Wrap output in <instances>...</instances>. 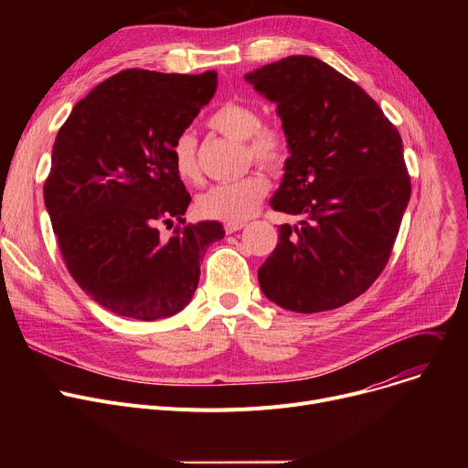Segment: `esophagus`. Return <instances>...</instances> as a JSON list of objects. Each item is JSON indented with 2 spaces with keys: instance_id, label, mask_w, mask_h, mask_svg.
Instances as JSON below:
<instances>
[{
  "instance_id": "34e87169",
  "label": "esophagus",
  "mask_w": 468,
  "mask_h": 468,
  "mask_svg": "<svg viewBox=\"0 0 468 468\" xmlns=\"http://www.w3.org/2000/svg\"><path fill=\"white\" fill-rule=\"evenodd\" d=\"M244 226H247V224H242V221H228V224H226V231H228V233H235V231L242 229Z\"/></svg>"
}]
</instances>
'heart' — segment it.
Instances as JSON below:
<instances>
[{"label": "heart", "instance_id": "obj_1", "mask_svg": "<svg viewBox=\"0 0 468 468\" xmlns=\"http://www.w3.org/2000/svg\"><path fill=\"white\" fill-rule=\"evenodd\" d=\"M208 125L233 140L247 142L250 157L263 168L279 170L288 159V142L284 134L277 129L263 127L260 112L252 106L239 102L224 104L210 115ZM195 147L197 142L189 131L180 133L172 144V165L176 175L187 184L201 180ZM267 189L269 184L261 175H249L237 182L208 187L197 201V208L207 218L242 221L258 208Z\"/></svg>", "mask_w": 468, "mask_h": 468}]
</instances>
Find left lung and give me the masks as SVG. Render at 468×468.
Masks as SVG:
<instances>
[{
	"instance_id": "8db88e82",
	"label": "left lung",
	"mask_w": 468,
	"mask_h": 468,
	"mask_svg": "<svg viewBox=\"0 0 468 468\" xmlns=\"http://www.w3.org/2000/svg\"><path fill=\"white\" fill-rule=\"evenodd\" d=\"M244 81L277 104L288 142L269 205L300 218L281 226L260 288L288 311L337 309L388 261L411 193L402 138L364 89L314 57H286Z\"/></svg>"
}]
</instances>
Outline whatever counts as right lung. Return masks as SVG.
Here are the masks:
<instances>
[{"instance_id":"obj_1","label":"right lung","mask_w":468,"mask_h":468,"mask_svg":"<svg viewBox=\"0 0 468 468\" xmlns=\"http://www.w3.org/2000/svg\"><path fill=\"white\" fill-rule=\"evenodd\" d=\"M218 76L122 69L73 106L57 134L45 207L69 275L98 305L136 321L180 313L201 261L224 239L216 219L184 224L191 197L172 144L210 102Z\"/></svg>"}]
</instances>
